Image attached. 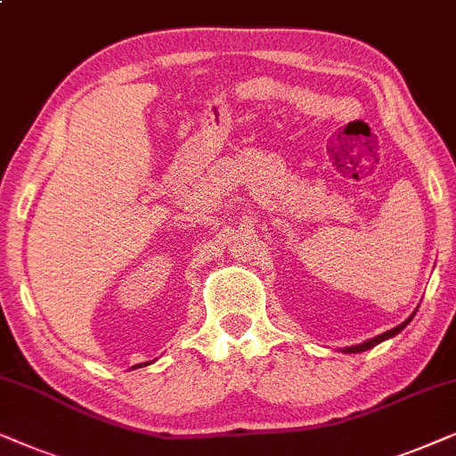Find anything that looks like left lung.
<instances>
[{
    "mask_svg": "<svg viewBox=\"0 0 456 456\" xmlns=\"http://www.w3.org/2000/svg\"><path fill=\"white\" fill-rule=\"evenodd\" d=\"M413 316H415V314H413ZM413 316H409V318L405 320V322L399 324V326H395L393 330H387V332H384V335H378L376 338H370V341H365V343H362V345H355V347H345L343 354H359V351H368V349H371V347H376L378 343H382V341H387V338H390V337L399 335V332H401L403 329H405V326H407L409 322H411Z\"/></svg>",
    "mask_w": 456,
    "mask_h": 456,
    "instance_id": "left-lung-1",
    "label": "left lung"
}]
</instances>
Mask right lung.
Wrapping results in <instances>:
<instances>
[{"label": "right lung", "mask_w": 456, "mask_h": 456, "mask_svg": "<svg viewBox=\"0 0 456 456\" xmlns=\"http://www.w3.org/2000/svg\"><path fill=\"white\" fill-rule=\"evenodd\" d=\"M134 368H136V365H134Z\"/></svg>", "instance_id": "1"}]
</instances>
